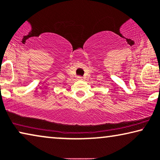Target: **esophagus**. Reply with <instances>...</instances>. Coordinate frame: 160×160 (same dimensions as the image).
<instances>
[{
    "label": "esophagus",
    "mask_w": 160,
    "mask_h": 160,
    "mask_svg": "<svg viewBox=\"0 0 160 160\" xmlns=\"http://www.w3.org/2000/svg\"><path fill=\"white\" fill-rule=\"evenodd\" d=\"M77 79L78 80H82L83 78H82V77H81V76H78V77H77Z\"/></svg>",
    "instance_id": "obj_1"
}]
</instances>
